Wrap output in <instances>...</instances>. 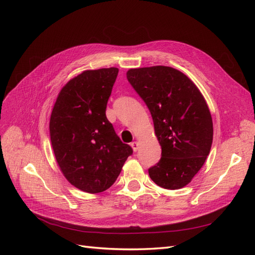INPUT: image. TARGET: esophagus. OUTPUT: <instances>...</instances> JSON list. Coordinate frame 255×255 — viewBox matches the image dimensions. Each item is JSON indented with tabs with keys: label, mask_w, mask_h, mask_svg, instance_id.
I'll return each instance as SVG.
<instances>
[{
	"label": "esophagus",
	"mask_w": 255,
	"mask_h": 255,
	"mask_svg": "<svg viewBox=\"0 0 255 255\" xmlns=\"http://www.w3.org/2000/svg\"><path fill=\"white\" fill-rule=\"evenodd\" d=\"M130 145H132L134 152H137V150H138V142L137 141H133L132 143H130Z\"/></svg>",
	"instance_id": "1"
}]
</instances>
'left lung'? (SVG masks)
Returning <instances> with one entry per match:
<instances>
[{
    "instance_id": "left-lung-1",
    "label": "left lung",
    "mask_w": 255,
    "mask_h": 255,
    "mask_svg": "<svg viewBox=\"0 0 255 255\" xmlns=\"http://www.w3.org/2000/svg\"><path fill=\"white\" fill-rule=\"evenodd\" d=\"M127 78L151 113L161 157L149 175L166 189L182 188L203 166L213 120L201 92L186 75L165 66L130 69Z\"/></svg>"
}]
</instances>
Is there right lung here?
I'll return each instance as SVG.
<instances>
[{
  "label": "right lung",
  "mask_w": 255,
  "mask_h": 255,
  "mask_svg": "<svg viewBox=\"0 0 255 255\" xmlns=\"http://www.w3.org/2000/svg\"><path fill=\"white\" fill-rule=\"evenodd\" d=\"M117 68L87 70L60 90L50 119L57 164L73 186L90 194L110 188L133 149L106 118Z\"/></svg>",
  "instance_id": "right-lung-1"
}]
</instances>
